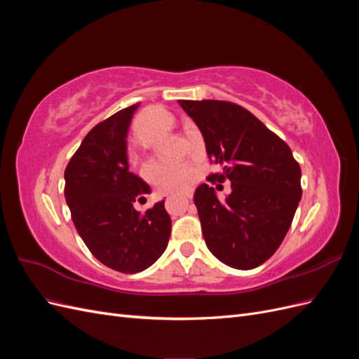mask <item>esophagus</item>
Here are the masks:
<instances>
[{
  "label": "esophagus",
  "mask_w": 359,
  "mask_h": 359,
  "mask_svg": "<svg viewBox=\"0 0 359 359\" xmlns=\"http://www.w3.org/2000/svg\"><path fill=\"white\" fill-rule=\"evenodd\" d=\"M181 199H182L184 203H189L190 199H191V194H190V193H186V194H184V196H181Z\"/></svg>",
  "instance_id": "1"
}]
</instances>
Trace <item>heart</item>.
<instances>
[{
	"label": "heart",
	"mask_w": 359,
	"mask_h": 359,
	"mask_svg": "<svg viewBox=\"0 0 359 359\" xmlns=\"http://www.w3.org/2000/svg\"><path fill=\"white\" fill-rule=\"evenodd\" d=\"M168 119V114L160 109H148L137 118L136 133L147 140L149 128ZM147 178L149 182L163 193L181 191L186 189L194 177V169L189 163H169V161H153L147 168Z\"/></svg>",
	"instance_id": "1"
}]
</instances>
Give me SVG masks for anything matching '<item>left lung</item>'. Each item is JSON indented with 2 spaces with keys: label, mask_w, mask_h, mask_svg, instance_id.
Wrapping results in <instances>:
<instances>
[{
  "label": "left lung",
  "mask_w": 359,
  "mask_h": 359,
  "mask_svg": "<svg viewBox=\"0 0 359 359\" xmlns=\"http://www.w3.org/2000/svg\"><path fill=\"white\" fill-rule=\"evenodd\" d=\"M222 172L208 181H231L219 198L208 184L194 205L210 252L227 266L253 269L273 256L292 224L302 196L301 168L285 140L244 107L220 100H180Z\"/></svg>",
  "instance_id": "8db88e82"
}]
</instances>
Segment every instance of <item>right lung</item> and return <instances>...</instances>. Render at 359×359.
Wrapping results in <instances>:
<instances>
[{"mask_svg":"<svg viewBox=\"0 0 359 359\" xmlns=\"http://www.w3.org/2000/svg\"><path fill=\"white\" fill-rule=\"evenodd\" d=\"M137 107L139 103L126 107L97 124L64 172V194L76 231L95 259L124 274L140 273L156 262L168 247L172 224L165 201L144 214L133 206L151 193L128 169L127 135Z\"/></svg>","mask_w":359,"mask_h":359,"instance_id":"obj_1","label":"right lung"}]
</instances>
